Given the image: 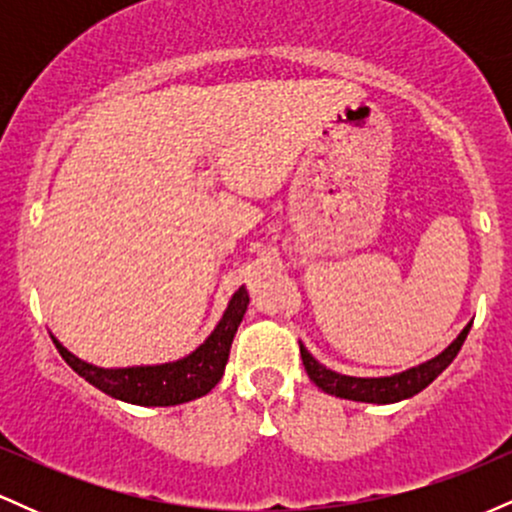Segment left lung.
I'll list each match as a JSON object with an SVG mask.
<instances>
[{
    "instance_id": "8db88e82",
    "label": "left lung",
    "mask_w": 512,
    "mask_h": 512,
    "mask_svg": "<svg viewBox=\"0 0 512 512\" xmlns=\"http://www.w3.org/2000/svg\"><path fill=\"white\" fill-rule=\"evenodd\" d=\"M469 322L467 327L460 332V337L452 342L443 354H438L431 361L421 363V366L404 370V373L390 375V378H351V375H339L334 370L325 368L322 363H317L313 356L308 354V349L301 344V358H303V366L305 373L310 375V380L325 390L327 395L334 397H342V399H354V402H370V404H392L399 402V399H409L414 395H419L424 387H428L433 380L443 373L445 368L450 366L452 358L457 356V351L462 349L464 339H467Z\"/></svg>"
}]
</instances>
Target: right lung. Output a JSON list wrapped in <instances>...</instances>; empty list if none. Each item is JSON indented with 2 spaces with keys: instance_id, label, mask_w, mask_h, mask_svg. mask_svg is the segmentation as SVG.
Wrapping results in <instances>:
<instances>
[{
  "instance_id": "add662e5",
  "label": "right lung",
  "mask_w": 512,
  "mask_h": 512,
  "mask_svg": "<svg viewBox=\"0 0 512 512\" xmlns=\"http://www.w3.org/2000/svg\"><path fill=\"white\" fill-rule=\"evenodd\" d=\"M248 291L245 286L233 293L226 313L207 342L180 361L163 363V366H137V368H98L69 354L55 339L57 351L72 366L74 373L88 380L105 395L122 399V402L139 404V407H173V404L190 402L211 392V387L221 380L231 354L233 337H236L240 320L248 310Z\"/></svg>"
}]
</instances>
